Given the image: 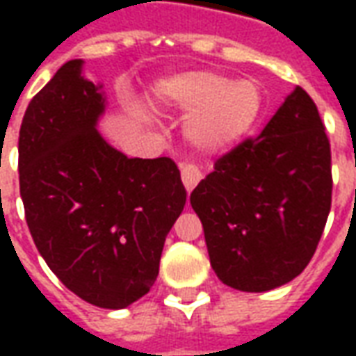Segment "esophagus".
Segmentation results:
<instances>
[{
    "label": "esophagus",
    "instance_id": "obj_1",
    "mask_svg": "<svg viewBox=\"0 0 356 356\" xmlns=\"http://www.w3.org/2000/svg\"><path fill=\"white\" fill-rule=\"evenodd\" d=\"M181 179H183V185H185L186 193H193L194 186L200 183L202 173L194 165H181Z\"/></svg>",
    "mask_w": 356,
    "mask_h": 356
}]
</instances>
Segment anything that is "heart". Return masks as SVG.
Returning a JSON list of instances; mask_svg holds the SVG:
<instances>
[{"label":"heart","instance_id":"obj_1","mask_svg":"<svg viewBox=\"0 0 356 356\" xmlns=\"http://www.w3.org/2000/svg\"><path fill=\"white\" fill-rule=\"evenodd\" d=\"M154 93L162 106L194 112L186 122V139L208 154L238 147L265 112V95L257 81L209 70L170 76Z\"/></svg>","mask_w":356,"mask_h":356}]
</instances>
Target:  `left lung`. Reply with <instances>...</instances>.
<instances>
[{
    "label": "left lung",
    "instance_id": "1",
    "mask_svg": "<svg viewBox=\"0 0 356 356\" xmlns=\"http://www.w3.org/2000/svg\"><path fill=\"white\" fill-rule=\"evenodd\" d=\"M191 204L223 284L268 291L301 275L332 206L330 140L305 89L286 97L259 137L221 156Z\"/></svg>",
    "mask_w": 356,
    "mask_h": 356
}]
</instances>
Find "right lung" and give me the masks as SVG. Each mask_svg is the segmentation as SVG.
<instances>
[{"label":"right lung","mask_w":356,"mask_h":356,"mask_svg":"<svg viewBox=\"0 0 356 356\" xmlns=\"http://www.w3.org/2000/svg\"><path fill=\"white\" fill-rule=\"evenodd\" d=\"M68 60L28 104L20 196L38 252L91 305L125 309L152 288L163 242L185 208L171 158H127L97 131L102 86Z\"/></svg>","instance_id":"1"}]
</instances>
